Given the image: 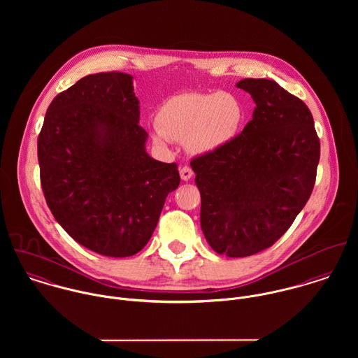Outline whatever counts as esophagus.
Listing matches in <instances>:
<instances>
[{"label": "esophagus", "instance_id": "obj_1", "mask_svg": "<svg viewBox=\"0 0 358 358\" xmlns=\"http://www.w3.org/2000/svg\"><path fill=\"white\" fill-rule=\"evenodd\" d=\"M180 178L183 179V180H189L192 176H193V171H192V168L189 166V165H183V166H180Z\"/></svg>", "mask_w": 358, "mask_h": 358}]
</instances>
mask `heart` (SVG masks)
<instances>
[{
  "mask_svg": "<svg viewBox=\"0 0 358 358\" xmlns=\"http://www.w3.org/2000/svg\"><path fill=\"white\" fill-rule=\"evenodd\" d=\"M243 120L241 103L229 94H180L159 107L153 139L159 145L187 143L194 153H209L229 143Z\"/></svg>",
  "mask_w": 358,
  "mask_h": 358,
  "instance_id": "obj_1",
  "label": "heart"
}]
</instances>
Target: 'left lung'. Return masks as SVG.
<instances>
[{"mask_svg": "<svg viewBox=\"0 0 358 358\" xmlns=\"http://www.w3.org/2000/svg\"><path fill=\"white\" fill-rule=\"evenodd\" d=\"M237 87L256 107L243 132L190 162L201 193V229L219 255L243 257L271 247L313 192L320 139L305 103L273 80Z\"/></svg>", "mask_w": 358, "mask_h": 358, "instance_id": "8db88e82", "label": "left lung"}]
</instances>
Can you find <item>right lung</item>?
Listing matches in <instances>:
<instances>
[{
    "label": "right lung",
    "mask_w": 358,
    "mask_h": 358,
    "mask_svg": "<svg viewBox=\"0 0 358 358\" xmlns=\"http://www.w3.org/2000/svg\"><path fill=\"white\" fill-rule=\"evenodd\" d=\"M132 76L90 74L56 95L38 135L40 179L57 223L104 256L138 254L180 176L145 150Z\"/></svg>",
    "instance_id": "1"
}]
</instances>
